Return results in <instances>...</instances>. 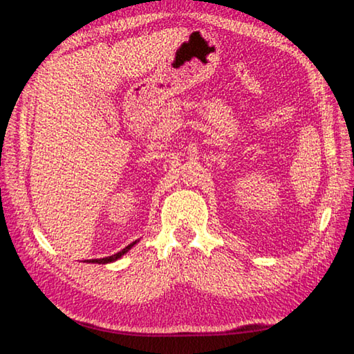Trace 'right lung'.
<instances>
[{"label": "right lung", "instance_id": "obj_1", "mask_svg": "<svg viewBox=\"0 0 354 354\" xmlns=\"http://www.w3.org/2000/svg\"><path fill=\"white\" fill-rule=\"evenodd\" d=\"M137 242H139V241H136V242H133V243H129L128 247H124L122 251H118V253L112 254V256L103 257V259H87V261H84V262H88V263H111V262H115V261H118V259H120V257L127 254L128 251H129L131 248H133Z\"/></svg>", "mask_w": 354, "mask_h": 354}]
</instances>
